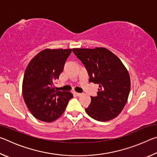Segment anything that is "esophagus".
<instances>
[{
	"instance_id": "esophagus-1",
	"label": "esophagus",
	"mask_w": 157,
	"mask_h": 157,
	"mask_svg": "<svg viewBox=\"0 0 157 157\" xmlns=\"http://www.w3.org/2000/svg\"><path fill=\"white\" fill-rule=\"evenodd\" d=\"M75 95H76V96H80V95H82V94H80V93H77V92H75Z\"/></svg>"
}]
</instances>
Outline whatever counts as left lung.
<instances>
[{"label":"left lung","instance_id":"1","mask_svg":"<svg viewBox=\"0 0 157 157\" xmlns=\"http://www.w3.org/2000/svg\"><path fill=\"white\" fill-rule=\"evenodd\" d=\"M73 52L84 65L89 82L99 84L96 96L86 112L98 121H108L119 115L130 91L129 73L119 58L105 48H73Z\"/></svg>","mask_w":157,"mask_h":157}]
</instances>
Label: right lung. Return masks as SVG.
<instances>
[{
    "instance_id": "obj_1",
    "label": "right lung",
    "mask_w": 157,
    "mask_h": 157,
    "mask_svg": "<svg viewBox=\"0 0 157 157\" xmlns=\"http://www.w3.org/2000/svg\"><path fill=\"white\" fill-rule=\"evenodd\" d=\"M72 49H46L29 63L23 77V99L31 113L44 122H52L62 115L72 94L55 90L53 82L59 78Z\"/></svg>"
}]
</instances>
